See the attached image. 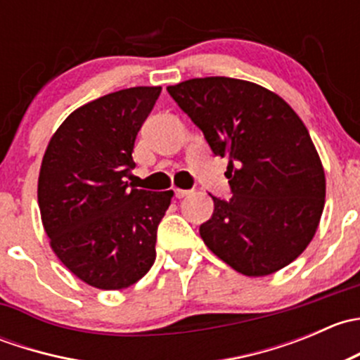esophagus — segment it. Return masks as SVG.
Instances as JSON below:
<instances>
[{"label":"esophagus","mask_w":360,"mask_h":360,"mask_svg":"<svg viewBox=\"0 0 360 360\" xmlns=\"http://www.w3.org/2000/svg\"><path fill=\"white\" fill-rule=\"evenodd\" d=\"M190 193H191L190 190H174V195H176V198H184V197H188Z\"/></svg>","instance_id":"obj_1"}]
</instances>
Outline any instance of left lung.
Instances as JSON below:
<instances>
[{
	"label": "left lung",
	"mask_w": 360,
	"mask_h": 360,
	"mask_svg": "<svg viewBox=\"0 0 360 360\" xmlns=\"http://www.w3.org/2000/svg\"><path fill=\"white\" fill-rule=\"evenodd\" d=\"M228 157L230 200L212 197L200 237L219 259L248 277L292 263L314 238L324 210L321 158L300 116L282 97L245 79L209 76L167 86Z\"/></svg>",
	"instance_id": "obj_1"
}]
</instances>
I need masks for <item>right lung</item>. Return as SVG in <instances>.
<instances>
[{
    "label": "right lung",
    "instance_id": "add662e5",
    "mask_svg": "<svg viewBox=\"0 0 360 360\" xmlns=\"http://www.w3.org/2000/svg\"><path fill=\"white\" fill-rule=\"evenodd\" d=\"M162 86H132L72 111L50 139L38 203L53 252L97 289H123L148 274L172 191L127 181L137 132Z\"/></svg>",
    "mask_w": 360,
    "mask_h": 360
}]
</instances>
